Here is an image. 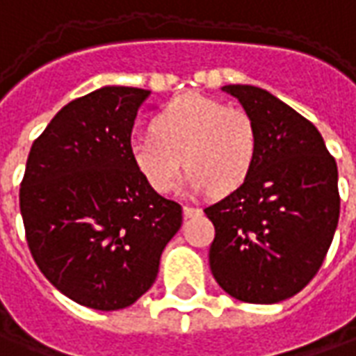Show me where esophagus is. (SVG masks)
<instances>
[{
    "label": "esophagus",
    "mask_w": 356,
    "mask_h": 356,
    "mask_svg": "<svg viewBox=\"0 0 356 356\" xmlns=\"http://www.w3.org/2000/svg\"><path fill=\"white\" fill-rule=\"evenodd\" d=\"M183 213H185V218H193V216H200L202 210L200 208H196V206H183Z\"/></svg>",
    "instance_id": "obj_1"
}]
</instances>
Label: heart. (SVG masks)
Listing matches in <instances>:
<instances>
[{
    "label": "heart",
    "instance_id": "heart-1",
    "mask_svg": "<svg viewBox=\"0 0 356 356\" xmlns=\"http://www.w3.org/2000/svg\"><path fill=\"white\" fill-rule=\"evenodd\" d=\"M258 135L243 108L188 92L154 115L152 133L129 140L131 161L156 193L168 195L185 168V188L193 195H225L247 181L254 165Z\"/></svg>",
    "mask_w": 356,
    "mask_h": 356
}]
</instances>
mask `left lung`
<instances>
[{"label":"left lung","mask_w":356,"mask_h":356,"mask_svg":"<svg viewBox=\"0 0 356 356\" xmlns=\"http://www.w3.org/2000/svg\"><path fill=\"white\" fill-rule=\"evenodd\" d=\"M258 135L247 181L204 212L216 227L210 270L233 299L273 305L324 262L339 221L337 163L308 119L264 88L227 84Z\"/></svg>","instance_id":"8db88e82"}]
</instances>
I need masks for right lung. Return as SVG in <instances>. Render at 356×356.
<instances>
[{"label": "right lung", "mask_w": 356, "mask_h": 356, "mask_svg": "<svg viewBox=\"0 0 356 356\" xmlns=\"http://www.w3.org/2000/svg\"><path fill=\"white\" fill-rule=\"evenodd\" d=\"M148 96L102 86L69 102L26 160L19 200L34 262L56 289L94 310L140 299L183 223L181 206L131 161L129 140Z\"/></svg>", "instance_id": "1"}]
</instances>
